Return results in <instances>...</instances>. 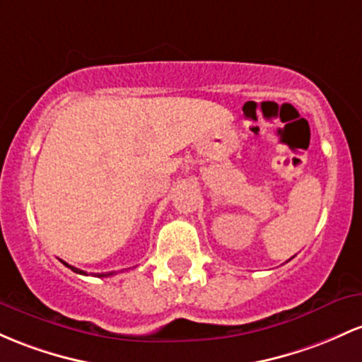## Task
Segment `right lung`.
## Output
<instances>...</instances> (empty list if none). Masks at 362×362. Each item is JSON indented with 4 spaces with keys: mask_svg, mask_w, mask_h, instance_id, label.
Returning <instances> with one entry per match:
<instances>
[{
    "mask_svg": "<svg viewBox=\"0 0 362 362\" xmlns=\"http://www.w3.org/2000/svg\"><path fill=\"white\" fill-rule=\"evenodd\" d=\"M62 263H63V264H65V266H66V268H70V269H71V272H75V273H81V275H87V273H86V272H82V269L75 268V266H70L69 263H65V261H62ZM111 275H113V272H111V273H98V275H94V276H111Z\"/></svg>",
    "mask_w": 362,
    "mask_h": 362,
    "instance_id": "obj_1",
    "label": "right lung"
}]
</instances>
